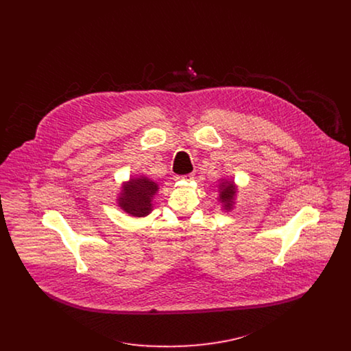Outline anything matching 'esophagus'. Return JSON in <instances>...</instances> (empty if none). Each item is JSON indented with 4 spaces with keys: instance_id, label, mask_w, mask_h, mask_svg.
Listing matches in <instances>:
<instances>
[{
    "instance_id": "1",
    "label": "esophagus",
    "mask_w": 351,
    "mask_h": 351,
    "mask_svg": "<svg viewBox=\"0 0 351 351\" xmlns=\"http://www.w3.org/2000/svg\"><path fill=\"white\" fill-rule=\"evenodd\" d=\"M193 178V175H183V176H176V180H180V179H183V180H189V179H192Z\"/></svg>"
}]
</instances>
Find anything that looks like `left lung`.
Wrapping results in <instances>:
<instances>
[{
    "label": "left lung",
    "mask_w": 351,
    "mask_h": 351,
    "mask_svg": "<svg viewBox=\"0 0 351 351\" xmlns=\"http://www.w3.org/2000/svg\"><path fill=\"white\" fill-rule=\"evenodd\" d=\"M237 195V186L234 182H228L223 180L219 184V195H218V201L222 204L223 210H232L234 206V200Z\"/></svg>",
    "instance_id": "obj_1"
}]
</instances>
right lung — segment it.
<instances>
[{"label":"right lung","instance_id":"right-lung-1","mask_svg":"<svg viewBox=\"0 0 351 351\" xmlns=\"http://www.w3.org/2000/svg\"><path fill=\"white\" fill-rule=\"evenodd\" d=\"M159 186L146 176L132 178L122 184V191L118 195V206L133 217H145L152 210V199Z\"/></svg>","mask_w":351,"mask_h":351}]
</instances>
